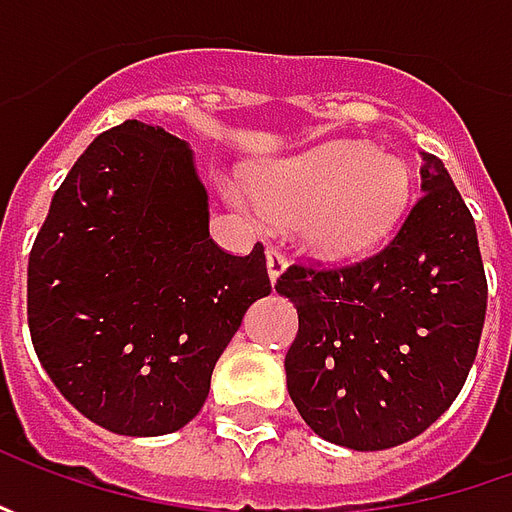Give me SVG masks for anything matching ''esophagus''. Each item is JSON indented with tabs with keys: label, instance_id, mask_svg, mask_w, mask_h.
<instances>
[{
	"label": "esophagus",
	"instance_id": "obj_1",
	"mask_svg": "<svg viewBox=\"0 0 512 512\" xmlns=\"http://www.w3.org/2000/svg\"><path fill=\"white\" fill-rule=\"evenodd\" d=\"M267 273H270V279L276 282L282 273H285V267H287V259H285V253L279 250V247H267Z\"/></svg>",
	"mask_w": 512,
	"mask_h": 512
}]
</instances>
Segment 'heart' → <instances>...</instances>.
Masks as SVG:
<instances>
[{
	"instance_id": "b5f03b06",
	"label": "heart",
	"mask_w": 512,
	"mask_h": 512,
	"mask_svg": "<svg viewBox=\"0 0 512 512\" xmlns=\"http://www.w3.org/2000/svg\"><path fill=\"white\" fill-rule=\"evenodd\" d=\"M410 196L402 159L367 142H327L253 170L250 193L230 199L270 225H302L305 245L322 259H356L382 242Z\"/></svg>"
}]
</instances>
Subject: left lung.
Wrapping results in <instances>:
<instances>
[{
  "label": "left lung",
  "mask_w": 512,
  "mask_h": 512,
  "mask_svg": "<svg viewBox=\"0 0 512 512\" xmlns=\"http://www.w3.org/2000/svg\"><path fill=\"white\" fill-rule=\"evenodd\" d=\"M422 199L362 262H296L276 290L299 313L287 393L307 427L350 450L410 442L459 396L487 310L476 222L439 159Z\"/></svg>",
  "instance_id": "left-lung-1"
}]
</instances>
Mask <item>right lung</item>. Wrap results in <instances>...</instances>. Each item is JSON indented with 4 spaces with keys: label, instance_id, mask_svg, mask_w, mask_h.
<instances>
[{
    "label": "right lung",
    "instance_id": "add662e5",
    "mask_svg": "<svg viewBox=\"0 0 512 512\" xmlns=\"http://www.w3.org/2000/svg\"><path fill=\"white\" fill-rule=\"evenodd\" d=\"M270 293L265 247L210 239L187 142L128 119L53 193L28 259L33 350L82 416L119 436L185 427L219 356Z\"/></svg>",
    "mask_w": 512,
    "mask_h": 512
}]
</instances>
